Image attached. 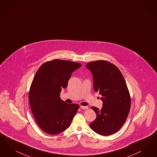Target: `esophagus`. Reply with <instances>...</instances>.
<instances>
[{
  "label": "esophagus",
  "mask_w": 157,
  "mask_h": 157,
  "mask_svg": "<svg viewBox=\"0 0 157 157\" xmlns=\"http://www.w3.org/2000/svg\"><path fill=\"white\" fill-rule=\"evenodd\" d=\"M80 108H81V109H84V110H85V109H88V107L80 106Z\"/></svg>",
  "instance_id": "1"
}]
</instances>
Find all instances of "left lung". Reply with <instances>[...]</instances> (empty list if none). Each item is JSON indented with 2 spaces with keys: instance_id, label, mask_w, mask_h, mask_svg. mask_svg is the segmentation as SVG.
<instances>
[{
  "instance_id": "left-lung-1",
  "label": "left lung",
  "mask_w": 157,
  "mask_h": 157,
  "mask_svg": "<svg viewBox=\"0 0 157 157\" xmlns=\"http://www.w3.org/2000/svg\"><path fill=\"white\" fill-rule=\"evenodd\" d=\"M86 66L92 74L94 90L101 95L103 102L100 110L91 107L96 118L90 127L101 135H110L119 131L129 113L131 97L126 82L118 68L109 62H91Z\"/></svg>"
}]
</instances>
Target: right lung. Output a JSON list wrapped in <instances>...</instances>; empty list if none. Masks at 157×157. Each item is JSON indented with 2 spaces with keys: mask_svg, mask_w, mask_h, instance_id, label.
<instances>
[{
  "mask_svg": "<svg viewBox=\"0 0 157 157\" xmlns=\"http://www.w3.org/2000/svg\"><path fill=\"white\" fill-rule=\"evenodd\" d=\"M81 63L54 59L43 63L32 82L29 100L32 112L39 127L50 135L61 133L71 125L78 109L77 104H68L60 98L72 73Z\"/></svg>",
  "mask_w": 157,
  "mask_h": 157,
  "instance_id": "right-lung-1",
  "label": "right lung"
}]
</instances>
